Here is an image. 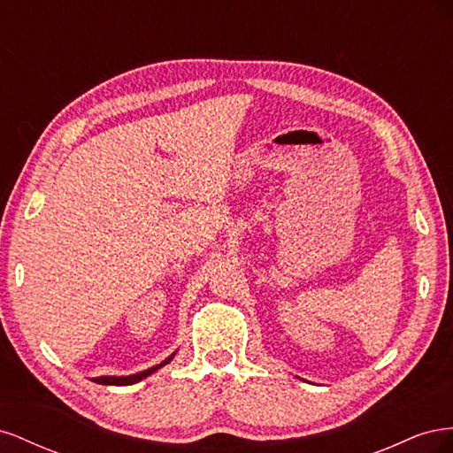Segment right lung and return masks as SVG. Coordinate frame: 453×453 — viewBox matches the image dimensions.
<instances>
[{
  "mask_svg": "<svg viewBox=\"0 0 453 453\" xmlns=\"http://www.w3.org/2000/svg\"><path fill=\"white\" fill-rule=\"evenodd\" d=\"M173 355H175V353H172L170 357H168L166 361H162L160 365H157V366H153V368L143 370V372L132 374V376H100V378H94V381H96V383H102V386H130V383H135V381H140V380L147 378L149 374H153L155 370H158L160 366L168 365V363L173 359Z\"/></svg>",
  "mask_w": 453,
  "mask_h": 453,
  "instance_id": "add662e5",
  "label": "right lung"
}]
</instances>
